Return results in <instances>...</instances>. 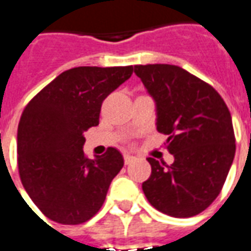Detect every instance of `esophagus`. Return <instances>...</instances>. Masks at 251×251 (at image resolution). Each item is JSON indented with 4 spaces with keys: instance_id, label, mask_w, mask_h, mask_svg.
Instances as JSON below:
<instances>
[{
    "instance_id": "esophagus-1",
    "label": "esophagus",
    "mask_w": 251,
    "mask_h": 251,
    "mask_svg": "<svg viewBox=\"0 0 251 251\" xmlns=\"http://www.w3.org/2000/svg\"><path fill=\"white\" fill-rule=\"evenodd\" d=\"M134 160H135V157H134V155L124 154V162H126V164H131Z\"/></svg>"
}]
</instances>
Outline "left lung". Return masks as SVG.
<instances>
[{"label":"left lung","mask_w":251,"mask_h":251,"mask_svg":"<svg viewBox=\"0 0 251 251\" xmlns=\"http://www.w3.org/2000/svg\"><path fill=\"white\" fill-rule=\"evenodd\" d=\"M155 102V126L168 135L174 164L149 157L151 175L142 190L151 206L172 217H191L220 194L235 155L232 119L210 84L177 65H135Z\"/></svg>","instance_id":"1"}]
</instances>
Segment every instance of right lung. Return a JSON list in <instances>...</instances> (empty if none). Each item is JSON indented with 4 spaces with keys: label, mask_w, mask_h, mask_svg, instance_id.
<instances>
[{
    "label": "right lung",
    "mask_w": 251,
    "mask_h": 251,
    "mask_svg": "<svg viewBox=\"0 0 251 251\" xmlns=\"http://www.w3.org/2000/svg\"><path fill=\"white\" fill-rule=\"evenodd\" d=\"M132 72V65L76 67L60 74L23 110L17 128L19 174L50 220L82 224L102 206L124 160L115 148L87 158L83 134L98 126L102 101Z\"/></svg>",
    "instance_id": "obj_1"
}]
</instances>
